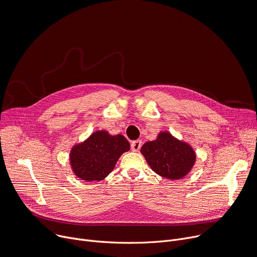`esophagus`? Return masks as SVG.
Listing matches in <instances>:
<instances>
[{"label": "esophagus", "instance_id": "34e87169", "mask_svg": "<svg viewBox=\"0 0 257 257\" xmlns=\"http://www.w3.org/2000/svg\"><path fill=\"white\" fill-rule=\"evenodd\" d=\"M141 145H142V141L141 140H135V141H133L131 143V149H132L133 152H138L140 150V148H141Z\"/></svg>", "mask_w": 257, "mask_h": 257}]
</instances>
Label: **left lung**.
I'll use <instances>...</instances> for the list:
<instances>
[{"label": "left lung", "mask_w": 257, "mask_h": 257, "mask_svg": "<svg viewBox=\"0 0 257 257\" xmlns=\"http://www.w3.org/2000/svg\"><path fill=\"white\" fill-rule=\"evenodd\" d=\"M141 154L155 173L170 180L185 177L195 161L190 145L165 132L159 134L156 140L144 143Z\"/></svg>", "instance_id": "1"}]
</instances>
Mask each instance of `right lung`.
Listing matches in <instances>:
<instances>
[{
	"label": "right lung",
	"instance_id": "1",
	"mask_svg": "<svg viewBox=\"0 0 257 257\" xmlns=\"http://www.w3.org/2000/svg\"><path fill=\"white\" fill-rule=\"evenodd\" d=\"M127 151L130 143L123 136H111L105 131H98L72 149L71 166L83 181H101L114 169L119 157Z\"/></svg>",
	"mask_w": 257,
	"mask_h": 257
}]
</instances>
